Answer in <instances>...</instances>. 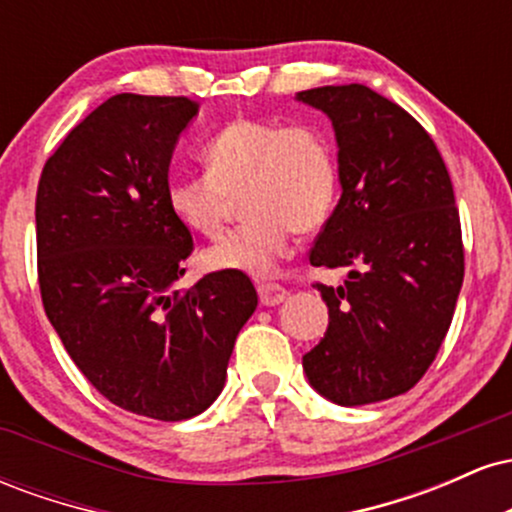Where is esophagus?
Returning <instances> with one entry per match:
<instances>
[{"label":"esophagus","mask_w":512,"mask_h":512,"mask_svg":"<svg viewBox=\"0 0 512 512\" xmlns=\"http://www.w3.org/2000/svg\"><path fill=\"white\" fill-rule=\"evenodd\" d=\"M257 293H260L262 305H279L286 301V296H289V291L279 284H262L260 289H257Z\"/></svg>","instance_id":"1"}]
</instances>
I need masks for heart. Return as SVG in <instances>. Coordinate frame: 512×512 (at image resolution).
Listing matches in <instances>:
<instances>
[{"label": "heart", "mask_w": 512, "mask_h": 512, "mask_svg": "<svg viewBox=\"0 0 512 512\" xmlns=\"http://www.w3.org/2000/svg\"><path fill=\"white\" fill-rule=\"evenodd\" d=\"M202 156L207 173L168 180L175 219L197 236L216 238L240 195L250 216L202 255L214 272L272 274L291 248V233L320 231L337 199V158L313 125L240 117L204 144Z\"/></svg>", "instance_id": "b5f03b06"}]
</instances>
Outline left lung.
Instances as JSON below:
<instances>
[{"label":"left lung","mask_w":512,"mask_h":512,"mask_svg":"<svg viewBox=\"0 0 512 512\" xmlns=\"http://www.w3.org/2000/svg\"><path fill=\"white\" fill-rule=\"evenodd\" d=\"M296 101L330 117L342 197L310 264L346 269L317 284L330 325L303 370L339 407L383 402L424 378L462 289L455 192L428 132L368 86H320Z\"/></svg>","instance_id":"obj_1"}]
</instances>
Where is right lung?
Listing matches in <instances>:
<instances>
[{
    "label": "right lung",
    "mask_w": 512,
    "mask_h": 512,
    "mask_svg": "<svg viewBox=\"0 0 512 512\" xmlns=\"http://www.w3.org/2000/svg\"><path fill=\"white\" fill-rule=\"evenodd\" d=\"M197 113L187 98L117 93L48 158L35 197L50 325L103 397L158 421L211 407L257 308L238 272L175 289L192 236L168 209V168Z\"/></svg>",
    "instance_id": "right-lung-1"
}]
</instances>
